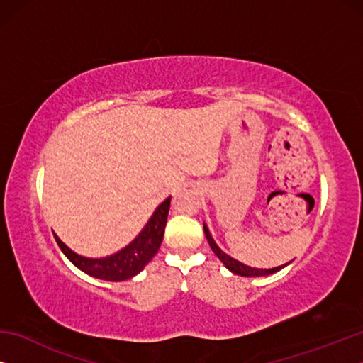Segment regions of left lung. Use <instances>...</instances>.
<instances>
[{"label":"left lung","instance_id":"1","mask_svg":"<svg viewBox=\"0 0 363 363\" xmlns=\"http://www.w3.org/2000/svg\"><path fill=\"white\" fill-rule=\"evenodd\" d=\"M203 230H205L206 240H208V243H210V247H211V250H213V253L216 255V256L219 257V261L223 262L224 266H225L227 269H229L232 274H235V275H242V277H266V275H270V274L279 272L280 269L286 267L288 264L291 262V261H290V262L284 264V266L272 267V269H257V267H250V266H247V264H243V262H240V261L233 259L232 256H229L227 253H224V251L218 247L216 242H214V238H213V235H211V232H210V229H208V225H206L205 223H203Z\"/></svg>","mask_w":363,"mask_h":363}]
</instances>
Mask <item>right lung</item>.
Segmentation results:
<instances>
[{"label": "right lung", "mask_w": 363, "mask_h": 363, "mask_svg": "<svg viewBox=\"0 0 363 363\" xmlns=\"http://www.w3.org/2000/svg\"><path fill=\"white\" fill-rule=\"evenodd\" d=\"M169 205L171 196L157 206V210L147 220L144 229L138 233V237L130 245H126L125 248L110 256L86 257L67 247L56 233H54V238H56L59 248L69 257L73 266H77L91 277L107 281H123L133 279L158 253V248L163 240L164 227H167Z\"/></svg>", "instance_id": "right-lung-1"}]
</instances>
